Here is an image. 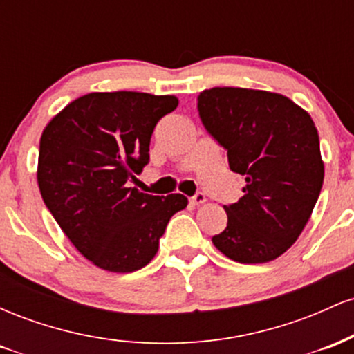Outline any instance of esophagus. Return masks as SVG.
<instances>
[{
  "label": "esophagus",
  "instance_id": "esophagus-1",
  "mask_svg": "<svg viewBox=\"0 0 354 354\" xmlns=\"http://www.w3.org/2000/svg\"><path fill=\"white\" fill-rule=\"evenodd\" d=\"M189 201L193 203V205L200 206V205H203V203H206V196L203 193H196L193 198H189Z\"/></svg>",
  "mask_w": 354,
  "mask_h": 354
}]
</instances>
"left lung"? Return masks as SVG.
<instances>
[{
    "mask_svg": "<svg viewBox=\"0 0 354 354\" xmlns=\"http://www.w3.org/2000/svg\"><path fill=\"white\" fill-rule=\"evenodd\" d=\"M198 111L246 181L239 201L223 206L228 226L213 245L243 265L273 261L299 238L323 186L311 116L279 93L230 86L200 93Z\"/></svg>",
    "mask_w": 354,
    "mask_h": 354,
    "instance_id": "8db88e82",
    "label": "left lung"
}]
</instances>
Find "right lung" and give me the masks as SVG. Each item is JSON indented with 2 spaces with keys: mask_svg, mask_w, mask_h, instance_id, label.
<instances>
[{
  "mask_svg": "<svg viewBox=\"0 0 354 354\" xmlns=\"http://www.w3.org/2000/svg\"><path fill=\"white\" fill-rule=\"evenodd\" d=\"M176 106L173 95L88 93L43 129L36 176L44 205L101 270L131 273L148 265L168 221L188 205L180 193L154 196L128 186L148 165L154 126Z\"/></svg>",
  "mask_w": 354,
  "mask_h": 354,
  "instance_id": "obj_1",
  "label": "right lung"
}]
</instances>
